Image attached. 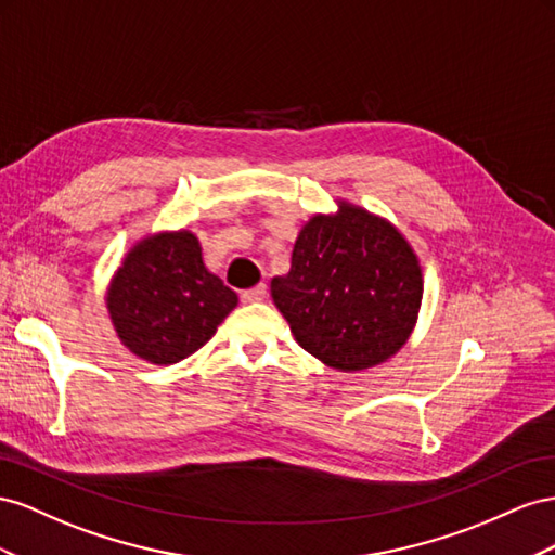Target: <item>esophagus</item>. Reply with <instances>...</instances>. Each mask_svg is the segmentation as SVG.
Masks as SVG:
<instances>
[{
  "instance_id": "obj_1",
  "label": "esophagus",
  "mask_w": 555,
  "mask_h": 555,
  "mask_svg": "<svg viewBox=\"0 0 555 555\" xmlns=\"http://www.w3.org/2000/svg\"><path fill=\"white\" fill-rule=\"evenodd\" d=\"M264 297H267V288H264V283H260V286H256V288H248V291H244V293H242V302H244V305L262 302Z\"/></svg>"
}]
</instances>
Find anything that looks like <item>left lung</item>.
I'll use <instances>...</instances> for the list:
<instances>
[{"label": "left lung", "mask_w": 555, "mask_h": 555, "mask_svg": "<svg viewBox=\"0 0 555 555\" xmlns=\"http://www.w3.org/2000/svg\"><path fill=\"white\" fill-rule=\"evenodd\" d=\"M272 299L307 353L339 372L392 358L414 332L423 272L404 234L356 204L315 214L299 230L291 272Z\"/></svg>", "instance_id": "1"}]
</instances>
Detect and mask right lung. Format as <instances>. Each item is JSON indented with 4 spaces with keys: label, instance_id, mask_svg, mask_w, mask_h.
Here are the masks:
<instances>
[{
    "label": "right lung",
    "instance_id": "add662e5",
    "mask_svg": "<svg viewBox=\"0 0 555 555\" xmlns=\"http://www.w3.org/2000/svg\"><path fill=\"white\" fill-rule=\"evenodd\" d=\"M240 302L211 274L190 230L137 242L116 269L106 309L118 339L151 365H173L207 344Z\"/></svg>",
    "mask_w": 555,
    "mask_h": 555
}]
</instances>
